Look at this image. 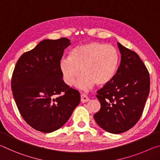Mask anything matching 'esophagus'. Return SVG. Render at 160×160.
<instances>
[{"label": "esophagus", "mask_w": 160, "mask_h": 160, "mask_svg": "<svg viewBox=\"0 0 160 160\" xmlns=\"http://www.w3.org/2000/svg\"><path fill=\"white\" fill-rule=\"evenodd\" d=\"M89 101V98L86 95H82L81 96V101H82V103H86V102H88Z\"/></svg>", "instance_id": "obj_1"}]
</instances>
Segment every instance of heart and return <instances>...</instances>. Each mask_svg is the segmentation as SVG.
Masks as SVG:
<instances>
[{
	"instance_id": "obj_1",
	"label": "heart",
	"mask_w": 160,
	"mask_h": 160,
	"mask_svg": "<svg viewBox=\"0 0 160 160\" xmlns=\"http://www.w3.org/2000/svg\"><path fill=\"white\" fill-rule=\"evenodd\" d=\"M119 57L113 47L91 42L73 48L69 57L59 62V70L63 81L72 86L81 75L77 83L80 89H87L96 83L103 86L109 83L116 76Z\"/></svg>"
}]
</instances>
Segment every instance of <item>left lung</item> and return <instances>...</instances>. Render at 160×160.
<instances>
[{"label": "left lung", "mask_w": 160, "mask_h": 160, "mask_svg": "<svg viewBox=\"0 0 160 160\" xmlns=\"http://www.w3.org/2000/svg\"><path fill=\"white\" fill-rule=\"evenodd\" d=\"M120 64L111 82L97 91L101 109L94 114L106 131L119 134L132 128L142 113L150 93V75L135 52L117 42Z\"/></svg>", "instance_id": "obj_1"}]
</instances>
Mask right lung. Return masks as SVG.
Segmentation results:
<instances>
[{
    "label": "right lung",
    "mask_w": 160,
    "mask_h": 160,
    "mask_svg": "<svg viewBox=\"0 0 160 160\" xmlns=\"http://www.w3.org/2000/svg\"><path fill=\"white\" fill-rule=\"evenodd\" d=\"M70 44L65 38L44 40L23 54L15 65L11 82L15 101L25 122L38 131L59 129L80 103L79 92L64 83L59 67Z\"/></svg>",
    "instance_id": "obj_1"
}]
</instances>
